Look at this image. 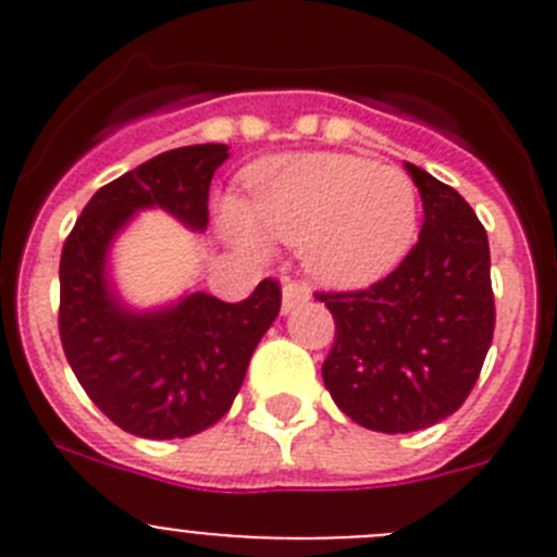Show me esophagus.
<instances>
[{
  "mask_svg": "<svg viewBox=\"0 0 557 557\" xmlns=\"http://www.w3.org/2000/svg\"><path fill=\"white\" fill-rule=\"evenodd\" d=\"M307 301H309L307 284H301V282L284 284V289H282V312L284 314H289L295 307H301V304H307Z\"/></svg>",
  "mask_w": 557,
  "mask_h": 557,
  "instance_id": "1",
  "label": "esophagus"
}]
</instances>
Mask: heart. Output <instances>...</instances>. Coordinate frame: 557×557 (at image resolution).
<instances>
[{
	"label": "heart",
	"instance_id": "b5f03b06",
	"mask_svg": "<svg viewBox=\"0 0 557 557\" xmlns=\"http://www.w3.org/2000/svg\"><path fill=\"white\" fill-rule=\"evenodd\" d=\"M225 236L264 256L268 239L301 245L304 268L334 289L385 278L416 243L418 191L396 166L346 152H295L248 172L245 203H220Z\"/></svg>",
	"mask_w": 557,
	"mask_h": 557
}]
</instances>
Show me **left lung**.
<instances>
[{
	"instance_id": "left-lung-1",
	"label": "left lung",
	"mask_w": 557,
	"mask_h": 557,
	"mask_svg": "<svg viewBox=\"0 0 557 557\" xmlns=\"http://www.w3.org/2000/svg\"><path fill=\"white\" fill-rule=\"evenodd\" d=\"M424 225L405 262L357 293H318L334 314L323 385L351 421L416 432L444 421L474 387L494 339L488 234L451 186L405 164Z\"/></svg>"
}]
</instances>
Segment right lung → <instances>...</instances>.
Instances as JSON below:
<instances>
[{
	"label": "right lung",
	"instance_id": "add662e5",
	"mask_svg": "<svg viewBox=\"0 0 557 557\" xmlns=\"http://www.w3.org/2000/svg\"><path fill=\"white\" fill-rule=\"evenodd\" d=\"M225 159V145L161 152L102 186L63 245V351L88 398L131 435L170 441L218 424L282 309V289L270 278L239 304L186 293L164 307L136 309L108 273L113 239L136 211L164 209L189 231H206L209 186Z\"/></svg>",
	"mask_w": 557,
	"mask_h": 557
}]
</instances>
